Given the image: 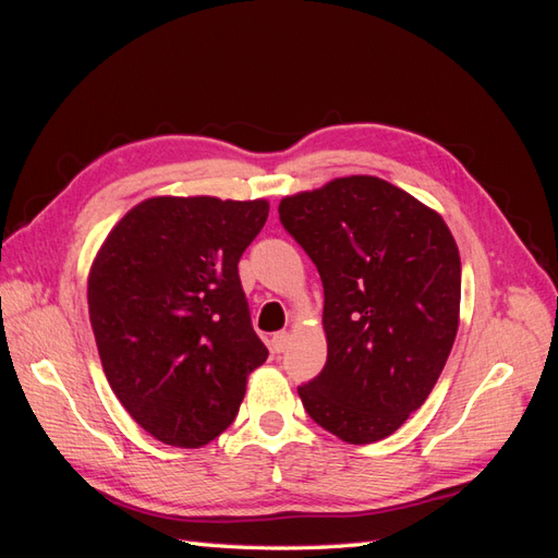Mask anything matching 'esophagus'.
Returning a JSON list of instances; mask_svg holds the SVG:
<instances>
[{
  "mask_svg": "<svg viewBox=\"0 0 558 558\" xmlns=\"http://www.w3.org/2000/svg\"><path fill=\"white\" fill-rule=\"evenodd\" d=\"M290 345V333H276L270 338V350L276 354H282Z\"/></svg>",
  "mask_w": 558,
  "mask_h": 558,
  "instance_id": "esophagus-1",
  "label": "esophagus"
}]
</instances>
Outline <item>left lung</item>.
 <instances>
[{
    "label": "left lung",
    "mask_w": 558,
    "mask_h": 558,
    "mask_svg": "<svg viewBox=\"0 0 558 558\" xmlns=\"http://www.w3.org/2000/svg\"><path fill=\"white\" fill-rule=\"evenodd\" d=\"M278 213L324 282L328 357L298 388L302 405L342 441H381L424 405L453 348V234L436 210L366 174L286 196Z\"/></svg>",
    "instance_id": "1"
}]
</instances>
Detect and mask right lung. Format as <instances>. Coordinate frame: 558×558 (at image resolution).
Listing matches in <instances>:
<instances>
[{
  "label": "right lung",
  "instance_id": "add662e5",
  "mask_svg": "<svg viewBox=\"0 0 558 558\" xmlns=\"http://www.w3.org/2000/svg\"><path fill=\"white\" fill-rule=\"evenodd\" d=\"M268 201L156 196L114 225L93 260L88 314L102 372L158 441L201 448L240 412L268 357L236 264Z\"/></svg>",
  "mask_w": 558,
  "mask_h": 558
}]
</instances>
